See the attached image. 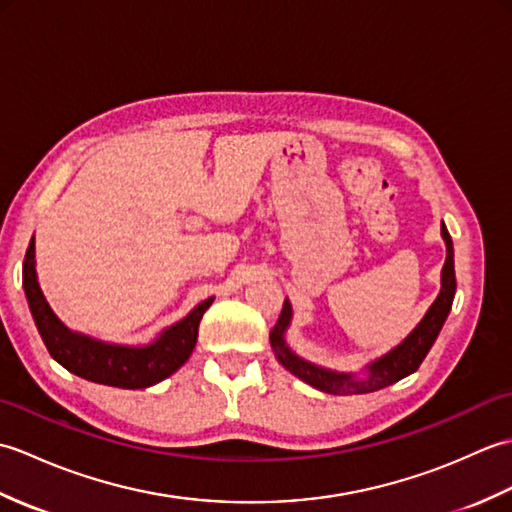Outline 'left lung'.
I'll return each mask as SVG.
<instances>
[{"instance_id":"8db88e82","label":"left lung","mask_w":512,"mask_h":512,"mask_svg":"<svg viewBox=\"0 0 512 512\" xmlns=\"http://www.w3.org/2000/svg\"><path fill=\"white\" fill-rule=\"evenodd\" d=\"M442 239L447 244V259H444L442 273H440V292L436 301L431 303L429 310L424 312L420 323L413 328L407 339L398 343L396 347L383 356L374 358L372 363H367L361 374L356 372H336L330 367H321L317 363H310L306 358H301L286 341V332L292 323V303L286 299L284 310L279 314V321L275 328L270 330V347H273L275 358L284 365L292 376H297L303 383L312 385L314 389L328 391V394H369V391H378L387 385L398 383L400 378L416 372L424 356L431 350V345L436 343L438 334L442 330L444 321H447L451 312V303L455 297V268H453V242L447 231V226L442 222Z\"/></svg>"}]
</instances>
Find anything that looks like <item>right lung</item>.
Masks as SVG:
<instances>
[{"mask_svg": "<svg viewBox=\"0 0 512 512\" xmlns=\"http://www.w3.org/2000/svg\"><path fill=\"white\" fill-rule=\"evenodd\" d=\"M24 292L37 330L50 356L68 372L90 383L145 389L169 378L189 361L198 341V325L213 297L200 301L187 317L158 332L154 341L143 345H118L70 330L46 301L37 279L35 237L30 239L24 259Z\"/></svg>", "mask_w": 512, "mask_h": 512, "instance_id": "add662e5", "label": "right lung"}]
</instances>
